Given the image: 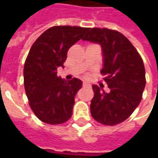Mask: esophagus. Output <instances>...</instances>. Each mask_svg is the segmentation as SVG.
<instances>
[{"mask_svg":"<svg viewBox=\"0 0 158 158\" xmlns=\"http://www.w3.org/2000/svg\"><path fill=\"white\" fill-rule=\"evenodd\" d=\"M82 85H83V87H85V86H89V84L87 82H83Z\"/></svg>","mask_w":158,"mask_h":158,"instance_id":"1","label":"esophagus"}]
</instances>
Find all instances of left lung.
<instances>
[{
  "instance_id": "obj_1",
  "label": "left lung",
  "mask_w": 158,
  "mask_h": 158,
  "mask_svg": "<svg viewBox=\"0 0 158 158\" xmlns=\"http://www.w3.org/2000/svg\"><path fill=\"white\" fill-rule=\"evenodd\" d=\"M99 44L103 69L109 92L92 85L94 97L90 104L91 116L106 126L123 122L136 109L145 88V69L142 57L123 34L106 28L89 29L82 39Z\"/></svg>"
}]
</instances>
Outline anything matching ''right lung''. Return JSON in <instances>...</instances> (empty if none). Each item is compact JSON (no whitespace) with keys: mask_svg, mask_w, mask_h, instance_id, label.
<instances>
[{"mask_svg":"<svg viewBox=\"0 0 158 158\" xmlns=\"http://www.w3.org/2000/svg\"><path fill=\"white\" fill-rule=\"evenodd\" d=\"M86 31L88 28L69 25L49 28L28 53L23 68L24 89L31 110L45 123L61 124L72 116L75 97L82 82L58 77L57 69L64 68L69 49Z\"/></svg>","mask_w":158,"mask_h":158,"instance_id":"obj_1","label":"right lung"}]
</instances>
